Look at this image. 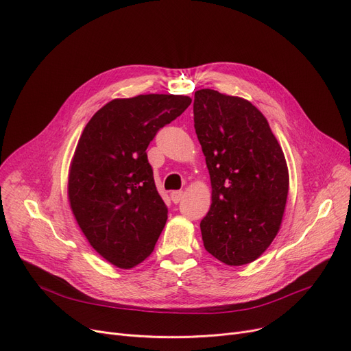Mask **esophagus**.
<instances>
[{"instance_id": "obj_1", "label": "esophagus", "mask_w": 351, "mask_h": 351, "mask_svg": "<svg viewBox=\"0 0 351 351\" xmlns=\"http://www.w3.org/2000/svg\"><path fill=\"white\" fill-rule=\"evenodd\" d=\"M182 197H183V192H182V191H173V192H171V199H172L173 204H179V202L182 200Z\"/></svg>"}]
</instances>
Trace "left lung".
Returning <instances> with one entry per match:
<instances>
[{"label":"left lung","instance_id":"obj_1","mask_svg":"<svg viewBox=\"0 0 351 351\" xmlns=\"http://www.w3.org/2000/svg\"><path fill=\"white\" fill-rule=\"evenodd\" d=\"M193 121L212 183L202 219L205 249L229 266L256 261L279 232L289 171L267 119L249 101L213 89L195 92Z\"/></svg>","mask_w":351,"mask_h":351}]
</instances>
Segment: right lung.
<instances>
[{"instance_id":"1","label":"right lung","mask_w":351,"mask_h":351,"mask_svg":"<svg viewBox=\"0 0 351 351\" xmlns=\"http://www.w3.org/2000/svg\"><path fill=\"white\" fill-rule=\"evenodd\" d=\"M191 102L163 94L114 99L78 141L68 179L71 209L90 246L121 269L143 262L165 228L168 208L146 147Z\"/></svg>"}]
</instances>
